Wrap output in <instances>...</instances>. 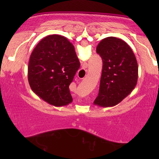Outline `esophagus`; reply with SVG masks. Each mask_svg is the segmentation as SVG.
<instances>
[{
    "instance_id": "obj_1",
    "label": "esophagus",
    "mask_w": 159,
    "mask_h": 159,
    "mask_svg": "<svg viewBox=\"0 0 159 159\" xmlns=\"http://www.w3.org/2000/svg\"><path fill=\"white\" fill-rule=\"evenodd\" d=\"M83 67H84V68H87V63H84V64H83Z\"/></svg>"
}]
</instances>
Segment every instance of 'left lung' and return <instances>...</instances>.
I'll return each instance as SVG.
<instances>
[{
	"instance_id": "8db88e82",
	"label": "left lung",
	"mask_w": 159,
	"mask_h": 159,
	"mask_svg": "<svg viewBox=\"0 0 159 159\" xmlns=\"http://www.w3.org/2000/svg\"><path fill=\"white\" fill-rule=\"evenodd\" d=\"M96 52L102 59L98 95L94 101L100 107L119 104L134 90L138 82L135 55L125 41L109 36L98 43Z\"/></svg>"
}]
</instances>
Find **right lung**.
Segmentation results:
<instances>
[{
  "label": "right lung",
  "instance_id": "obj_1",
  "mask_svg": "<svg viewBox=\"0 0 159 159\" xmlns=\"http://www.w3.org/2000/svg\"><path fill=\"white\" fill-rule=\"evenodd\" d=\"M80 67L74 45L65 36L53 34L43 38L30 54L28 81L43 100L56 107L72 102L69 86Z\"/></svg>",
  "mask_w": 159,
  "mask_h": 159
}]
</instances>
